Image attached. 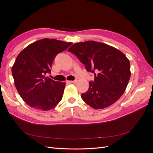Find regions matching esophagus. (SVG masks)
I'll return each instance as SVG.
<instances>
[{"mask_svg": "<svg viewBox=\"0 0 153 153\" xmlns=\"http://www.w3.org/2000/svg\"><path fill=\"white\" fill-rule=\"evenodd\" d=\"M77 80H71V81H68L69 83H71V84H75V83H76Z\"/></svg>", "mask_w": 153, "mask_h": 153, "instance_id": "34e87169", "label": "esophagus"}]
</instances>
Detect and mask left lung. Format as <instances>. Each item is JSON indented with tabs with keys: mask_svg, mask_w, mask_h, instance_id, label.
<instances>
[{
	"mask_svg": "<svg viewBox=\"0 0 153 153\" xmlns=\"http://www.w3.org/2000/svg\"><path fill=\"white\" fill-rule=\"evenodd\" d=\"M68 51L94 75L89 89L81 95L85 103L94 109H103L121 98L131 76L130 63L122 52L94 41L75 43Z\"/></svg>",
	"mask_w": 153,
	"mask_h": 153,
	"instance_id": "8db88e82",
	"label": "left lung"
}]
</instances>
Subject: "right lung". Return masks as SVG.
Here are the masks:
<instances>
[{"mask_svg": "<svg viewBox=\"0 0 153 153\" xmlns=\"http://www.w3.org/2000/svg\"><path fill=\"white\" fill-rule=\"evenodd\" d=\"M71 44L45 38L29 45L18 55L11 69L14 83L31 108L48 111L62 100L66 83L53 80L46 74L50 73L55 55Z\"/></svg>", "mask_w": 153, "mask_h": 153, "instance_id": "1", "label": "right lung"}]
</instances>
